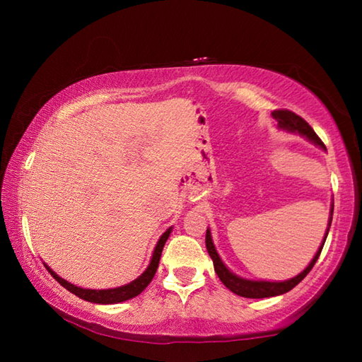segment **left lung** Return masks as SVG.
<instances>
[{"label":"left lung","mask_w":362,"mask_h":362,"mask_svg":"<svg viewBox=\"0 0 362 362\" xmlns=\"http://www.w3.org/2000/svg\"><path fill=\"white\" fill-rule=\"evenodd\" d=\"M272 116L278 121V127L281 131L298 134V136H302L306 140H310L311 144H315L320 146V148L326 150V146H324V144L321 142V139L316 136V132L311 129V126L303 118H300L298 115L289 112V110H274ZM332 214H334V203L330 204V214H329V223H327L326 235H324L321 246L317 247L315 257L311 259V262L306 265V268L302 273H298L297 276L286 279V281H263V279H247V278L238 276V274L233 273L231 269L222 262V259H220L217 249H216V246H214L212 235H211L209 228H207V231H206V249L214 262V269H216L217 276L233 293H236V296H240V297H246V298H267V297H274V296H283V293L293 289V287H296L300 281H302L306 274L311 272V268L315 267L316 260L320 259V254L324 247V243H326L330 223H332Z\"/></svg>","instance_id":"left-lung-1"}]
</instances>
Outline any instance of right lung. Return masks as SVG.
Wrapping results in <instances>:
<instances>
[{
	"label": "right lung",
	"mask_w": 362,
	"mask_h": 362,
	"mask_svg": "<svg viewBox=\"0 0 362 362\" xmlns=\"http://www.w3.org/2000/svg\"><path fill=\"white\" fill-rule=\"evenodd\" d=\"M170 231H173V226L168 228L166 231L163 233L161 238H159L155 250H153V255H151V260L148 263V267H146L145 272L140 274L137 279L131 281L129 284H124V286H119V287H115V289H84V287H78L75 284L69 283V281L60 278L56 272H52L51 268H49L46 263L45 267L49 273H51V276L57 281L60 286H64L66 291H70L71 293H75L76 297L86 300V302H90V303H99V305H112V303H121V302H126V300H131L134 297H137L140 292H142L146 286L151 283L153 276H155L158 265H159V259H161V252H163V247L164 244H166L168 238L170 235Z\"/></svg>",
	"instance_id": "1"
}]
</instances>
